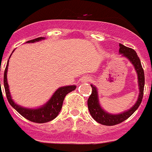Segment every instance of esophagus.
<instances>
[{
    "label": "esophagus",
    "mask_w": 152,
    "mask_h": 152,
    "mask_svg": "<svg viewBox=\"0 0 152 152\" xmlns=\"http://www.w3.org/2000/svg\"><path fill=\"white\" fill-rule=\"evenodd\" d=\"M84 80H85V81H86V82H87V81H90V79H89V78H85Z\"/></svg>",
    "instance_id": "1"
}]
</instances>
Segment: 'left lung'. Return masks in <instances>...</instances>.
Listing matches in <instances>:
<instances>
[{
	"instance_id": "1",
	"label": "left lung",
	"mask_w": 152,
	"mask_h": 152,
	"mask_svg": "<svg viewBox=\"0 0 152 152\" xmlns=\"http://www.w3.org/2000/svg\"><path fill=\"white\" fill-rule=\"evenodd\" d=\"M119 53L122 54L123 56L126 57L131 63L134 65L135 69L138 75V83H139V89L140 94L137 103L133 106L129 110L125 112H123L119 115H111L104 112L99 105L98 103V97H97V89L93 85H91L92 88L91 94L87 100V105H88L89 112L91 113V116L93 119L104 126H114L119 124L126 119H127L129 116L134 114V112L140 106V103L142 102L143 94H144V72L143 69L142 65L140 63V58L137 55L136 51L132 48H127L123 44H119Z\"/></svg>"
}]
</instances>
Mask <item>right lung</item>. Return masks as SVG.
<instances>
[{"mask_svg":"<svg viewBox=\"0 0 152 152\" xmlns=\"http://www.w3.org/2000/svg\"><path fill=\"white\" fill-rule=\"evenodd\" d=\"M44 38L38 37L33 40H29L27 43H33V42L39 41ZM8 61L7 65H6L4 73V87L5 90V94L7 96L9 104L15 109L19 114L23 116L25 119L33 122L36 123H44L50 122L56 118L57 115H58L62 107L63 101L66 94L72 92L76 89V86H67V87H60L58 89L55 93L53 94L49 102L45 105L37 109H29V108H25L23 107L17 105L12 100V97L10 95L9 89H8V84L7 82V71H8ZM1 83V81H0ZM1 86V85H0Z\"/></svg>","mask_w":152,"mask_h":152,"instance_id":"right-lung-1","label":"right lung"}]
</instances>
